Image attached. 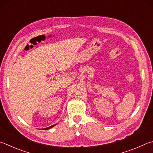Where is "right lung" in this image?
Here are the masks:
<instances>
[{
	"label": "right lung",
	"instance_id": "add662e5",
	"mask_svg": "<svg viewBox=\"0 0 153 153\" xmlns=\"http://www.w3.org/2000/svg\"><path fill=\"white\" fill-rule=\"evenodd\" d=\"M55 125L56 124H54V125H52V126H49V127H48V128H44V130H48V129H50V128H53V126H55Z\"/></svg>",
	"mask_w": 153,
	"mask_h": 153
}]
</instances>
